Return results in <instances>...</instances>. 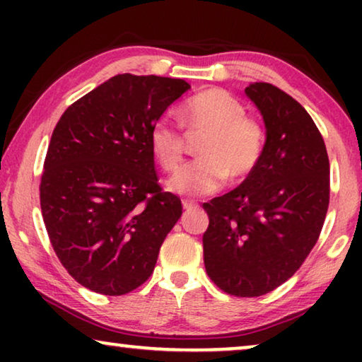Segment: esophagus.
<instances>
[{
	"mask_svg": "<svg viewBox=\"0 0 362 362\" xmlns=\"http://www.w3.org/2000/svg\"><path fill=\"white\" fill-rule=\"evenodd\" d=\"M182 207H185L186 211H191V209H197V206L194 201H189V199H182Z\"/></svg>",
	"mask_w": 362,
	"mask_h": 362,
	"instance_id": "34e87169",
	"label": "esophagus"
}]
</instances>
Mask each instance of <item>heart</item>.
<instances>
[{
	"mask_svg": "<svg viewBox=\"0 0 362 362\" xmlns=\"http://www.w3.org/2000/svg\"><path fill=\"white\" fill-rule=\"evenodd\" d=\"M187 132H206L197 148L201 160L187 163L168 181L176 194L204 196L219 191L227 176L242 181L259 166L265 150V130L245 115L239 98L222 88H207L187 98L177 110ZM150 148L165 171H175L185 156V138L166 118L150 130Z\"/></svg>",
	"mask_w": 362,
	"mask_h": 362,
	"instance_id": "obj_1",
	"label": "heart"
}]
</instances>
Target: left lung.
Listing matches in <instances>:
<instances>
[{
  "label": "left lung",
  "mask_w": 362,
  "mask_h": 362,
  "mask_svg": "<svg viewBox=\"0 0 362 362\" xmlns=\"http://www.w3.org/2000/svg\"><path fill=\"white\" fill-rule=\"evenodd\" d=\"M265 122V150L235 189L204 202L209 279L234 296H260L285 284L318 240L329 204V160L308 112L279 87L245 88Z\"/></svg>",
  "instance_id": "8db88e82"
}]
</instances>
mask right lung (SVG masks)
Wrapping results in <instances>:
<instances>
[{
	"label": "right lung",
	"mask_w": 362,
	"mask_h": 362,
	"mask_svg": "<svg viewBox=\"0 0 362 362\" xmlns=\"http://www.w3.org/2000/svg\"><path fill=\"white\" fill-rule=\"evenodd\" d=\"M189 88L182 78L118 74L54 128L39 186L42 219L64 269L95 293L145 284L182 214L180 197L158 185L150 130Z\"/></svg>",
	"instance_id": "obj_1"
}]
</instances>
